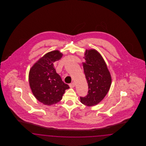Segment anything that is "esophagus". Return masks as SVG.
Returning a JSON list of instances; mask_svg holds the SVG:
<instances>
[{
	"label": "esophagus",
	"mask_w": 146,
	"mask_h": 146,
	"mask_svg": "<svg viewBox=\"0 0 146 146\" xmlns=\"http://www.w3.org/2000/svg\"><path fill=\"white\" fill-rule=\"evenodd\" d=\"M75 85H76V84H75V83H74V82H73L72 83L70 84V88H74V87L75 86Z\"/></svg>",
	"instance_id": "esophagus-1"
}]
</instances>
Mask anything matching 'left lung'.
<instances>
[{"mask_svg": "<svg viewBox=\"0 0 146 146\" xmlns=\"http://www.w3.org/2000/svg\"><path fill=\"white\" fill-rule=\"evenodd\" d=\"M84 72L88 84V94L80 97V102L87 106H95L106 96L111 85V74L103 57L95 49L86 50Z\"/></svg>", "mask_w": 146, "mask_h": 146, "instance_id": "8db88e82", "label": "left lung"}]
</instances>
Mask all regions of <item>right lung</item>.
<instances>
[{"mask_svg": "<svg viewBox=\"0 0 146 146\" xmlns=\"http://www.w3.org/2000/svg\"><path fill=\"white\" fill-rule=\"evenodd\" d=\"M62 55L58 50L48 52L29 70V83L32 93L45 105L50 106L60 101L65 90L70 88L54 68V63L60 60Z\"/></svg>", "mask_w": 146, "mask_h": 146, "instance_id": "right-lung-1", "label": "right lung"}]
</instances>
